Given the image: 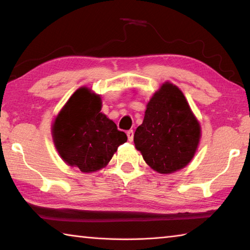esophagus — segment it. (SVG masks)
Listing matches in <instances>:
<instances>
[{
  "mask_svg": "<svg viewBox=\"0 0 250 250\" xmlns=\"http://www.w3.org/2000/svg\"><path fill=\"white\" fill-rule=\"evenodd\" d=\"M133 130H128L126 131V137H128V140L131 142L133 140Z\"/></svg>",
  "mask_w": 250,
  "mask_h": 250,
  "instance_id": "obj_1",
  "label": "esophagus"
}]
</instances>
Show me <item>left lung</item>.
Returning <instances> with one entry per match:
<instances>
[{
    "instance_id": "8db88e82",
    "label": "left lung",
    "mask_w": 250,
    "mask_h": 250,
    "mask_svg": "<svg viewBox=\"0 0 250 250\" xmlns=\"http://www.w3.org/2000/svg\"><path fill=\"white\" fill-rule=\"evenodd\" d=\"M200 138L201 126L184 95L174 84L166 83L147 104L133 141L153 170L168 174L188 166Z\"/></svg>"
}]
</instances>
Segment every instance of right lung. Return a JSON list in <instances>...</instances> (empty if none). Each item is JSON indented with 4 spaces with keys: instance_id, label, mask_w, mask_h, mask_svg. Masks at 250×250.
Returning a JSON list of instances; mask_svg holds the SVG:
<instances>
[{
    "instance_id": "add662e5",
    "label": "right lung",
    "mask_w": 250,
    "mask_h": 250,
    "mask_svg": "<svg viewBox=\"0 0 250 250\" xmlns=\"http://www.w3.org/2000/svg\"><path fill=\"white\" fill-rule=\"evenodd\" d=\"M100 110V97L88 88H79L53 125L59 155L82 172H95L107 166L118 146L128 139Z\"/></svg>"
}]
</instances>
